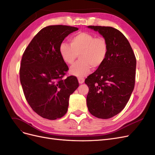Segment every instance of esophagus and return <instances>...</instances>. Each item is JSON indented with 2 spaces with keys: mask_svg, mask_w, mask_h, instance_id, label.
<instances>
[{
  "mask_svg": "<svg viewBox=\"0 0 155 155\" xmlns=\"http://www.w3.org/2000/svg\"><path fill=\"white\" fill-rule=\"evenodd\" d=\"M78 81H79V83H80V84H82V83H84V81H85V79H84L82 78H78Z\"/></svg>",
  "mask_w": 155,
  "mask_h": 155,
  "instance_id": "obj_1",
  "label": "esophagus"
}]
</instances>
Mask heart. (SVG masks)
<instances>
[{
  "mask_svg": "<svg viewBox=\"0 0 155 155\" xmlns=\"http://www.w3.org/2000/svg\"><path fill=\"white\" fill-rule=\"evenodd\" d=\"M59 54L63 61L72 65L79 56V61L70 69V73L77 77H84L94 69L104 64L109 53V45L104 37H96L88 32H79L70 39V45L63 43Z\"/></svg>",
  "mask_w": 155,
  "mask_h": 155,
  "instance_id": "1",
  "label": "heart"
}]
</instances>
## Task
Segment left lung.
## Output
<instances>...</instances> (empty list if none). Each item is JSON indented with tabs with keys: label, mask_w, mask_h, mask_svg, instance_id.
Listing matches in <instances>:
<instances>
[{
	"label": "left lung",
	"mask_w": 155,
	"mask_h": 155,
	"mask_svg": "<svg viewBox=\"0 0 155 155\" xmlns=\"http://www.w3.org/2000/svg\"><path fill=\"white\" fill-rule=\"evenodd\" d=\"M107 41L109 53L105 63L85 79L89 88L87 105L96 118H110L127 104L135 84L137 59L128 40L110 26H88Z\"/></svg>",
	"instance_id": "8db88e82"
}]
</instances>
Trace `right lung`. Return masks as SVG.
Masks as SVG:
<instances>
[{"instance_id": "add662e5", "label": "right lung", "mask_w": 155, "mask_h": 155, "mask_svg": "<svg viewBox=\"0 0 155 155\" xmlns=\"http://www.w3.org/2000/svg\"><path fill=\"white\" fill-rule=\"evenodd\" d=\"M76 27L52 25L41 30L22 55L20 81L26 100L34 112L48 120L67 113L70 94L79 87L78 79L63 77L68 70L59 54L65 37Z\"/></svg>"}]
</instances>
